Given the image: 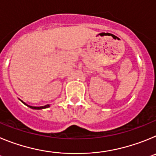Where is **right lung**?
<instances>
[{
  "label": "right lung",
  "mask_w": 156,
  "mask_h": 156,
  "mask_svg": "<svg viewBox=\"0 0 156 156\" xmlns=\"http://www.w3.org/2000/svg\"><path fill=\"white\" fill-rule=\"evenodd\" d=\"M20 100V99H19ZM22 101V102L23 103L24 105H26L27 106H28V107H30V108H32V109H37V110H39V109H43V108H49L50 107V105H46L44 106H40V107H36V106H31V105H29L26 104V103L23 101L20 100Z\"/></svg>",
  "instance_id": "right-lung-1"
}]
</instances>
